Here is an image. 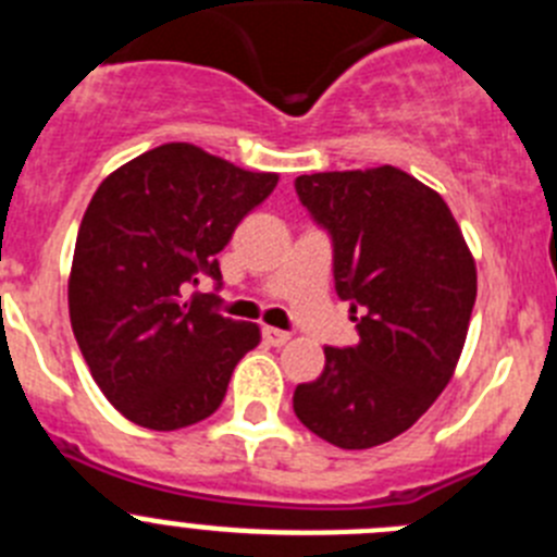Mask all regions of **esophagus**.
<instances>
[{
	"label": "esophagus",
	"mask_w": 557,
	"mask_h": 557,
	"mask_svg": "<svg viewBox=\"0 0 557 557\" xmlns=\"http://www.w3.org/2000/svg\"><path fill=\"white\" fill-rule=\"evenodd\" d=\"M262 337L268 346H284L289 339V332H282V329H273V326H264L262 329Z\"/></svg>",
	"instance_id": "34e87169"
}]
</instances>
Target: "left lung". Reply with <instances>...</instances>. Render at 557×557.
Returning a JSON list of instances; mask_svg holds the SVG:
<instances>
[{"label": "left lung", "instance_id": "1", "mask_svg": "<svg viewBox=\"0 0 557 557\" xmlns=\"http://www.w3.org/2000/svg\"><path fill=\"white\" fill-rule=\"evenodd\" d=\"M332 234L334 287L359 312V343L323 348L326 366L295 387L301 424L339 449H371L410 430L455 376L476 264L435 189L398 166L295 178Z\"/></svg>", "mask_w": 557, "mask_h": 557}]
</instances>
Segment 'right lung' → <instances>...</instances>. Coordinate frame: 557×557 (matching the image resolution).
I'll use <instances>...</instances> for the list:
<instances>
[{
	"instance_id": "right-lung-1",
	"label": "right lung",
	"mask_w": 557,
	"mask_h": 557,
	"mask_svg": "<svg viewBox=\"0 0 557 557\" xmlns=\"http://www.w3.org/2000/svg\"><path fill=\"white\" fill-rule=\"evenodd\" d=\"M278 184L186 141L113 170L83 214L69 273V318L88 371L127 421L156 432L198 424L223 405L259 326L223 318L218 253Z\"/></svg>"
}]
</instances>
